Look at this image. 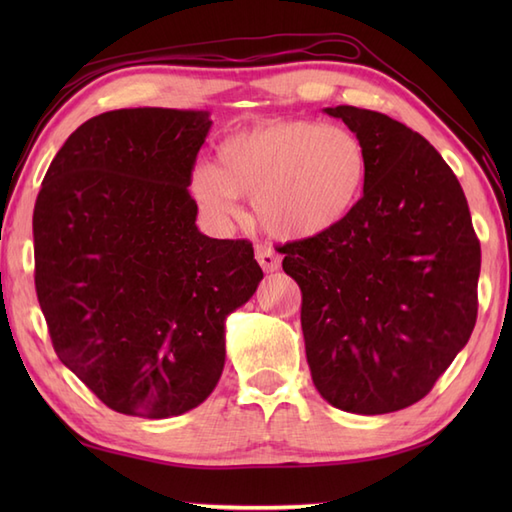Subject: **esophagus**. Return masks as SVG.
I'll list each match as a JSON object with an SVG mask.
<instances>
[{"label": "esophagus", "instance_id": "esophagus-1", "mask_svg": "<svg viewBox=\"0 0 512 512\" xmlns=\"http://www.w3.org/2000/svg\"><path fill=\"white\" fill-rule=\"evenodd\" d=\"M255 257H257L259 266H262V268L266 270V273H273V270H277L279 264H281L279 255L275 253L273 248L266 246V244H257V246H255Z\"/></svg>", "mask_w": 512, "mask_h": 512}]
</instances>
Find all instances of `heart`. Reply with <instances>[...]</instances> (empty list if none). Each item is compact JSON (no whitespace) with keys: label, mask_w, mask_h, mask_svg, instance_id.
<instances>
[{"label":"heart","mask_w":512,"mask_h":512,"mask_svg":"<svg viewBox=\"0 0 512 512\" xmlns=\"http://www.w3.org/2000/svg\"><path fill=\"white\" fill-rule=\"evenodd\" d=\"M367 182V147L352 129L277 118L228 134L215 165L193 167L189 189L215 217L248 198L270 235L314 239L350 220Z\"/></svg>","instance_id":"b5f03b06"}]
</instances>
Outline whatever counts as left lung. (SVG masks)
<instances>
[{"label":"left lung","instance_id":"1","mask_svg":"<svg viewBox=\"0 0 512 512\" xmlns=\"http://www.w3.org/2000/svg\"><path fill=\"white\" fill-rule=\"evenodd\" d=\"M325 114L367 147L363 202L281 253L301 288L314 387L336 409L378 416L427 396L469 343L482 250L460 182L429 140L361 107Z\"/></svg>","mask_w":512,"mask_h":512}]
</instances>
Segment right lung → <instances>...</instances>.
<instances>
[{
    "label": "right lung",
    "instance_id": "obj_1",
    "mask_svg": "<svg viewBox=\"0 0 512 512\" xmlns=\"http://www.w3.org/2000/svg\"><path fill=\"white\" fill-rule=\"evenodd\" d=\"M209 116H94L54 156L35 202V288L54 352L125 416L171 418L209 398L224 321L264 277L248 239L195 226L187 187Z\"/></svg>",
    "mask_w": 512,
    "mask_h": 512
}]
</instances>
